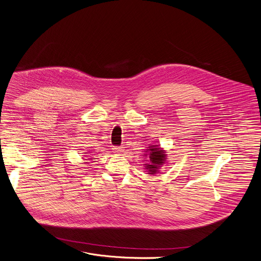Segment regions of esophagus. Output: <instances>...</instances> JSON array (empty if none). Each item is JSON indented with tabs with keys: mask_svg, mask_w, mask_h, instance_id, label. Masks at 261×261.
I'll use <instances>...</instances> for the list:
<instances>
[{
	"mask_svg": "<svg viewBox=\"0 0 261 261\" xmlns=\"http://www.w3.org/2000/svg\"><path fill=\"white\" fill-rule=\"evenodd\" d=\"M113 150H114L115 153L120 154V153H122V152L124 151V147H123V146H115V147L113 148Z\"/></svg>",
	"mask_w": 261,
	"mask_h": 261,
	"instance_id": "1",
	"label": "esophagus"
}]
</instances>
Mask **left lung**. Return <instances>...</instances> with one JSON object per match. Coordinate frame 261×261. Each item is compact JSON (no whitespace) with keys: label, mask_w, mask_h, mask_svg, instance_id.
<instances>
[{"label":"left lung","mask_w":261,"mask_h":261,"mask_svg":"<svg viewBox=\"0 0 261 261\" xmlns=\"http://www.w3.org/2000/svg\"><path fill=\"white\" fill-rule=\"evenodd\" d=\"M144 156H148V164H145V169L148 170V174L154 175L155 173H159V169L162 165L166 162V151L163 150L159 145H150L148 146V149H146V153L143 154Z\"/></svg>","instance_id":"1"}]
</instances>
